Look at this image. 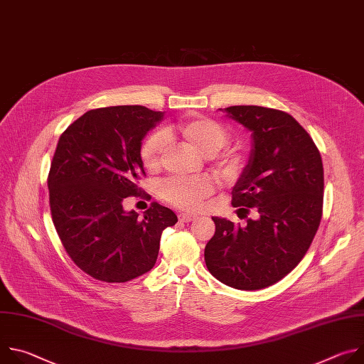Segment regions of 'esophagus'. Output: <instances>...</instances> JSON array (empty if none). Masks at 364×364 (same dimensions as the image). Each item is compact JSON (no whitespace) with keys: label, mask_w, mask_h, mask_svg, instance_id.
I'll return each mask as SVG.
<instances>
[{"label":"esophagus","mask_w":364,"mask_h":364,"mask_svg":"<svg viewBox=\"0 0 364 364\" xmlns=\"http://www.w3.org/2000/svg\"><path fill=\"white\" fill-rule=\"evenodd\" d=\"M178 219H180L181 222H184V223H188V222L194 220L196 216H194V215H190V213H180V215H178Z\"/></svg>","instance_id":"obj_1"}]
</instances>
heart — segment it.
<instances>
[{
	"instance_id": "heart-1",
	"label": "heart",
	"mask_w": 364,
	"mask_h": 364,
	"mask_svg": "<svg viewBox=\"0 0 364 364\" xmlns=\"http://www.w3.org/2000/svg\"><path fill=\"white\" fill-rule=\"evenodd\" d=\"M181 138L193 149L204 157H209L226 177H235L242 168V155L237 149L226 148L229 142V131L220 122L196 117L178 125ZM168 146V135L164 131L151 134L141 148V160L144 167L155 173L163 166L164 155ZM215 180L209 176H198L191 178L174 177L167 180L161 187L163 197L178 209L196 210L201 201L215 191Z\"/></svg>"
}]
</instances>
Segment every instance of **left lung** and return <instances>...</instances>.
<instances>
[{"label": "left lung", "instance_id": "left-lung-1", "mask_svg": "<svg viewBox=\"0 0 364 364\" xmlns=\"http://www.w3.org/2000/svg\"><path fill=\"white\" fill-rule=\"evenodd\" d=\"M253 136L247 166L232 191L233 207L259 218L246 226L213 218L207 269L243 291L262 289L288 275L313 242L323 216L324 170L309 134L287 112L240 105L225 108Z\"/></svg>", "mask_w": 364, "mask_h": 364}]
</instances>
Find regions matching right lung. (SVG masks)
I'll list each match as a JSON object with an SVG mask.
<instances>
[{
	"instance_id": "right-lung-1",
	"label": "right lung",
	"mask_w": 364,
	"mask_h": 364,
	"mask_svg": "<svg viewBox=\"0 0 364 364\" xmlns=\"http://www.w3.org/2000/svg\"><path fill=\"white\" fill-rule=\"evenodd\" d=\"M161 118L139 105L97 108L59 138L47 177L51 219L72 261L97 281L121 284L148 272L163 230L177 223L157 201L144 218L122 207L142 193L141 141Z\"/></svg>"
}]
</instances>
